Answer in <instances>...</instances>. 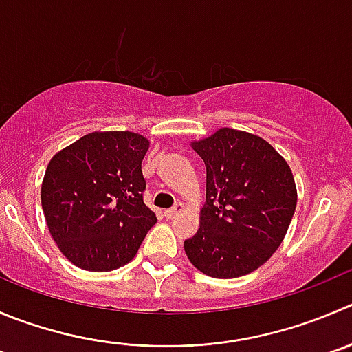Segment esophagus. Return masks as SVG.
<instances>
[{"label":"esophagus","instance_id":"34e87169","mask_svg":"<svg viewBox=\"0 0 352 352\" xmlns=\"http://www.w3.org/2000/svg\"><path fill=\"white\" fill-rule=\"evenodd\" d=\"M183 209H185V206H183L182 202H178V204H174V207H170V209H167L164 214H166L167 219H173V217L178 216L179 212H183Z\"/></svg>","mask_w":352,"mask_h":352}]
</instances>
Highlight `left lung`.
I'll use <instances>...</instances> for the list:
<instances>
[{
	"label": "left lung",
	"mask_w": 352,
	"mask_h": 352,
	"mask_svg": "<svg viewBox=\"0 0 352 352\" xmlns=\"http://www.w3.org/2000/svg\"><path fill=\"white\" fill-rule=\"evenodd\" d=\"M207 170L200 228L185 240L190 263L212 278L263 266L287 235L297 190L287 160L263 138L232 128L193 142Z\"/></svg>",
	"instance_id": "1"
}]
</instances>
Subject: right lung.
Masks as SVG:
<instances>
[{
    "label": "right lung",
    "mask_w": 352,
    "mask_h": 352,
    "mask_svg": "<svg viewBox=\"0 0 352 352\" xmlns=\"http://www.w3.org/2000/svg\"><path fill=\"white\" fill-rule=\"evenodd\" d=\"M148 140L95 131L53 155L41 186L46 224L60 252L88 271L128 264L157 217L143 202Z\"/></svg>",
    "instance_id": "1"
}]
</instances>
